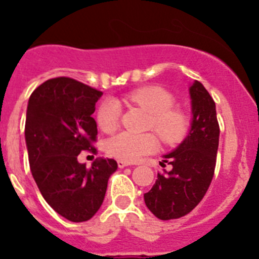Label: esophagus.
<instances>
[{
  "label": "esophagus",
  "instance_id": "34e87169",
  "mask_svg": "<svg viewBox=\"0 0 259 259\" xmlns=\"http://www.w3.org/2000/svg\"><path fill=\"white\" fill-rule=\"evenodd\" d=\"M130 164H131V163H128V162H125V161H118V167H119V168L127 167V166H130Z\"/></svg>",
  "mask_w": 259,
  "mask_h": 259
}]
</instances>
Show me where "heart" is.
Here are the masks:
<instances>
[{"label":"heart","mask_w":259,"mask_h":259,"mask_svg":"<svg viewBox=\"0 0 259 259\" xmlns=\"http://www.w3.org/2000/svg\"><path fill=\"white\" fill-rule=\"evenodd\" d=\"M127 100L140 106L150 114L149 128H153L161 141L166 145L179 143L188 131L189 119L184 110L174 106L172 93L158 85L139 88L127 96ZM120 105L115 100H107L97 111V124L104 132H113L120 120ZM157 137L153 134L135 135L120 132L106 141V150L110 155L120 161L134 162L143 155L155 152Z\"/></svg>","instance_id":"1"}]
</instances>
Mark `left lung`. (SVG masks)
<instances>
[{
  "label": "left lung",
  "instance_id": "8db88e82",
  "mask_svg": "<svg viewBox=\"0 0 259 259\" xmlns=\"http://www.w3.org/2000/svg\"><path fill=\"white\" fill-rule=\"evenodd\" d=\"M192 100L191 131L174 152L164 155L162 167L149 192L144 194L148 209L162 221L182 218L197 206L212 180L219 145V124L215 102L200 81L189 87Z\"/></svg>",
  "mask_w": 259,
  "mask_h": 259
}]
</instances>
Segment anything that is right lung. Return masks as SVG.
Segmentation results:
<instances>
[{
  "mask_svg": "<svg viewBox=\"0 0 259 259\" xmlns=\"http://www.w3.org/2000/svg\"><path fill=\"white\" fill-rule=\"evenodd\" d=\"M101 91L71 77L47 80L32 92L27 107L26 144L31 172L42 197L63 218L85 222L104 202L110 175L118 168L100 158L87 168L77 155L96 154L97 123L92 114Z\"/></svg>",
  "mask_w": 259,
  "mask_h": 259,
  "instance_id": "1",
  "label": "right lung"
}]
</instances>
